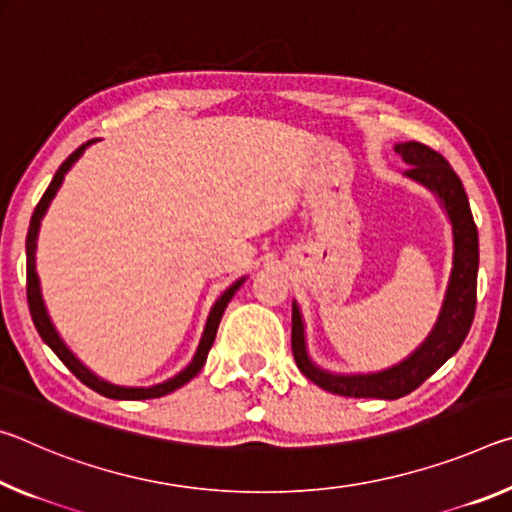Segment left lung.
<instances>
[{"instance_id":"8db88e82","label":"left lung","mask_w":512,"mask_h":512,"mask_svg":"<svg viewBox=\"0 0 512 512\" xmlns=\"http://www.w3.org/2000/svg\"><path fill=\"white\" fill-rule=\"evenodd\" d=\"M395 152L410 165L404 177L420 183L438 197L442 211L447 213L454 236L449 283L442 299L438 320L420 347L399 360L397 365L381 372L338 374L315 363L306 347V324L297 301H292V354L306 379L320 385L326 392L342 397L399 399L413 392L429 376L456 354L467 338L476 308V274H479V231H476L463 183L451 165L431 147L422 142H397Z\"/></svg>"}]
</instances>
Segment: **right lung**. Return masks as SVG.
<instances>
[{
  "label": "right lung",
  "instance_id": "obj_1",
  "mask_svg": "<svg viewBox=\"0 0 512 512\" xmlns=\"http://www.w3.org/2000/svg\"><path fill=\"white\" fill-rule=\"evenodd\" d=\"M92 142H97V138L88 140L86 145H81L77 152L65 158V163L58 167V172L54 174L52 183H49V188L45 190L43 199L38 201L36 211H33V215H31V224H29V233H27V299H29L31 320H33V324H36V329H38L40 338H43L45 345L52 349L54 354L63 360V365L67 367V370L77 376L81 383H86L90 390H95V392H99V395H104L108 399H122V401L156 399V397L170 395V392L179 390L181 385H186L190 379H195V376L201 372V367H204V363H206L208 351H211L213 342H215L217 326H220V320H222V315L226 311V306H229V301L233 299V295H236V290L247 281V276H242V279H238L236 283H231V286L215 299L211 313H208V317H206L204 333H201V338H199L195 356H192L190 363L183 367L179 374H174L172 379H167L163 383H156V385H149V388H131V385H115L111 381H106V379H102V376H97L95 372H92L88 365H83L81 360L74 356V351L65 345V340L61 338V333L56 331L52 317H49V313H47L43 290H40V279H38V272H36V247H38L40 224H43V217L47 213L49 204H52L56 192L61 190L65 174L72 170V165L79 161L83 152H86Z\"/></svg>",
  "mask_w": 512,
  "mask_h": 512
}]
</instances>
